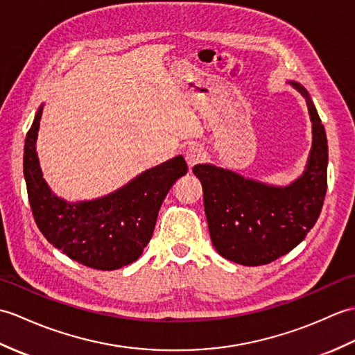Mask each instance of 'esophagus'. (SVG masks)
Segmentation results:
<instances>
[{"label": "esophagus", "mask_w": 355, "mask_h": 355, "mask_svg": "<svg viewBox=\"0 0 355 355\" xmlns=\"http://www.w3.org/2000/svg\"><path fill=\"white\" fill-rule=\"evenodd\" d=\"M205 159H207V153L203 152V148H200L198 146H191V147L187 148L185 161H187L188 167H190V168H193L194 165L203 162Z\"/></svg>", "instance_id": "esophagus-1"}]
</instances>
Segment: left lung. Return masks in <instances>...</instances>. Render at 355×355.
Instances as JSON below:
<instances>
[{
  "label": "left lung",
  "mask_w": 355,
  "mask_h": 355,
  "mask_svg": "<svg viewBox=\"0 0 355 355\" xmlns=\"http://www.w3.org/2000/svg\"><path fill=\"white\" fill-rule=\"evenodd\" d=\"M290 85L306 98L313 123V146L301 178L287 187H273L211 164L193 167L203 188L212 244L223 258L243 266L269 264L288 254L306 237L324 207L325 128L304 86Z\"/></svg>",
  "instance_id": "obj_1"
}]
</instances>
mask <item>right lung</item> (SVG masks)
<instances>
[{
	"instance_id": "right-lung-1",
	"label": "right lung",
	"mask_w": 355,
	"mask_h": 355,
	"mask_svg": "<svg viewBox=\"0 0 355 355\" xmlns=\"http://www.w3.org/2000/svg\"><path fill=\"white\" fill-rule=\"evenodd\" d=\"M42 106L24 146V178L39 231L74 261L97 270H115L143 254L157 212L179 178L187 175L182 156L141 173L128 185L101 199L68 203L53 194L42 178L36 139Z\"/></svg>"
}]
</instances>
